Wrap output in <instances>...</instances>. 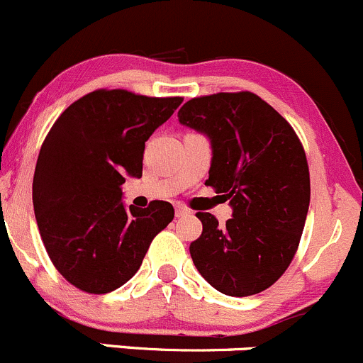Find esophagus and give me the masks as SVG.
Returning <instances> with one entry per match:
<instances>
[{
	"label": "esophagus",
	"instance_id": "esophagus-1",
	"mask_svg": "<svg viewBox=\"0 0 363 363\" xmlns=\"http://www.w3.org/2000/svg\"><path fill=\"white\" fill-rule=\"evenodd\" d=\"M174 213H177V216H186V215H190V209L186 206H183V204H180V203H177L174 204Z\"/></svg>",
	"mask_w": 363,
	"mask_h": 363
}]
</instances>
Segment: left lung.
Masks as SVG:
<instances>
[{
  "mask_svg": "<svg viewBox=\"0 0 363 363\" xmlns=\"http://www.w3.org/2000/svg\"><path fill=\"white\" fill-rule=\"evenodd\" d=\"M178 118L209 138L206 185L233 206L223 227L211 213H196L203 234L190 242V257L218 292H264L289 269L304 230L311 197L304 147L292 125L248 91L194 98Z\"/></svg>",
  "mask_w": 363,
  "mask_h": 363,
  "instance_id": "8db88e82",
  "label": "left lung"
}]
</instances>
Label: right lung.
I'll list each match as a JSON object with an SVG mask.
<instances>
[{"label": "right lung", "mask_w": 363, "mask_h": 363, "mask_svg": "<svg viewBox=\"0 0 363 363\" xmlns=\"http://www.w3.org/2000/svg\"><path fill=\"white\" fill-rule=\"evenodd\" d=\"M183 98L98 89L69 104L48 130L33 178V206L52 264L87 294L129 281L152 239L174 218L166 201L129 211L125 177L140 178L145 141Z\"/></svg>", "instance_id": "right-lung-1"}]
</instances>
